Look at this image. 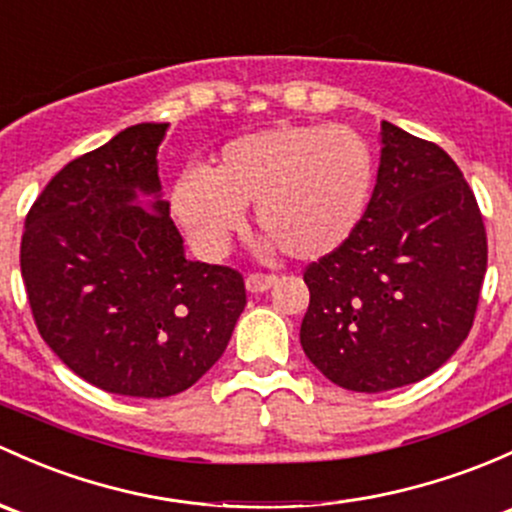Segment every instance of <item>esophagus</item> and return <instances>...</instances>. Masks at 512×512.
Returning <instances> with one entry per match:
<instances>
[{
	"label": "esophagus",
	"mask_w": 512,
	"mask_h": 512,
	"mask_svg": "<svg viewBox=\"0 0 512 512\" xmlns=\"http://www.w3.org/2000/svg\"><path fill=\"white\" fill-rule=\"evenodd\" d=\"M274 284H277V277H274V274L252 272V274H247V279H245L247 292H252V294H262V292H267V289L274 287Z\"/></svg>",
	"instance_id": "obj_1"
}]
</instances>
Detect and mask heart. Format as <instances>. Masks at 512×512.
<instances>
[{
  "mask_svg": "<svg viewBox=\"0 0 512 512\" xmlns=\"http://www.w3.org/2000/svg\"><path fill=\"white\" fill-rule=\"evenodd\" d=\"M368 142L346 125H274L242 134L206 171H186L171 211L203 255L218 257L242 208L294 260L331 255L353 235L373 188Z\"/></svg>",
  "mask_w": 512,
  "mask_h": 512,
  "instance_id": "b5f03b06",
  "label": "heart"
}]
</instances>
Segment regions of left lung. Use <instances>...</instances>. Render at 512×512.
I'll return each mask as SVG.
<instances>
[{
	"instance_id": "1",
	"label": "left lung",
	"mask_w": 512,
	"mask_h": 512,
	"mask_svg": "<svg viewBox=\"0 0 512 512\" xmlns=\"http://www.w3.org/2000/svg\"><path fill=\"white\" fill-rule=\"evenodd\" d=\"M380 142L363 218L304 272L301 348L353 392L395 390L441 368L469 336L488 262L481 211L454 159L390 122Z\"/></svg>"
}]
</instances>
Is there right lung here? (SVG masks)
I'll use <instances>...</instances> for the list:
<instances>
[{
    "label": "right lung",
    "mask_w": 512,
    "mask_h": 512,
    "mask_svg": "<svg viewBox=\"0 0 512 512\" xmlns=\"http://www.w3.org/2000/svg\"><path fill=\"white\" fill-rule=\"evenodd\" d=\"M166 127H127L63 166L21 238L41 338L75 375L115 395L188 390L223 355L247 304L238 270L186 260L161 198ZM139 192L153 196L147 207Z\"/></svg>",
    "instance_id": "right-lung-1"
}]
</instances>
